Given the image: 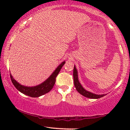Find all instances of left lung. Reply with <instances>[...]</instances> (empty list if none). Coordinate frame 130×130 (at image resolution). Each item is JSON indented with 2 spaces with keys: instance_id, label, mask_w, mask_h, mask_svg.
Masks as SVG:
<instances>
[{
  "instance_id": "8db88e82",
  "label": "left lung",
  "mask_w": 130,
  "mask_h": 130,
  "mask_svg": "<svg viewBox=\"0 0 130 130\" xmlns=\"http://www.w3.org/2000/svg\"><path fill=\"white\" fill-rule=\"evenodd\" d=\"M73 79H74V84L75 86L77 92L82 95L89 98H92V99H98V98H101L103 96H105L106 94H102V95H97V94L93 93L92 92H89V91L86 90L84 87L80 84L78 79V73L77 70L76 68L75 65L74 66L73 69Z\"/></svg>"
}]
</instances>
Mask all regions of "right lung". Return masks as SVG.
<instances>
[{
    "mask_svg": "<svg viewBox=\"0 0 130 130\" xmlns=\"http://www.w3.org/2000/svg\"><path fill=\"white\" fill-rule=\"evenodd\" d=\"M65 63V61H63L56 68L54 71L51 74V76L46 80L39 85H37L36 86H33V87H28L21 85L18 83L16 80L13 78V77L10 74V77H11V82L14 87L18 90L19 92L24 93V95L27 96H31V97H39L41 95L48 93L50 91L53 89L56 83V78L57 76L58 75L59 73L60 72L61 68L63 66Z\"/></svg>",
    "mask_w": 130,
    "mask_h": 130,
    "instance_id": "1",
    "label": "right lung"
}]
</instances>
